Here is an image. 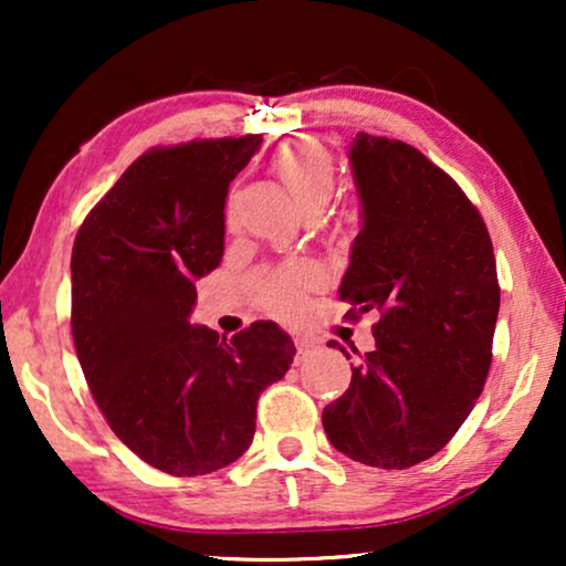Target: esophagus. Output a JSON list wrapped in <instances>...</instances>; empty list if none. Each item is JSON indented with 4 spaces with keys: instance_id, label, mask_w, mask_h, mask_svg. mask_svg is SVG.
<instances>
[{
    "instance_id": "34e87169",
    "label": "esophagus",
    "mask_w": 566,
    "mask_h": 566,
    "mask_svg": "<svg viewBox=\"0 0 566 566\" xmlns=\"http://www.w3.org/2000/svg\"><path fill=\"white\" fill-rule=\"evenodd\" d=\"M293 343H296L298 355H306V353L314 347V343H312V339H308V337H296V339H293Z\"/></svg>"
}]
</instances>
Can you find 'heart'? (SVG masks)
<instances>
[{
    "instance_id": "obj_1",
    "label": "heart",
    "mask_w": 566,
    "mask_h": 566,
    "mask_svg": "<svg viewBox=\"0 0 566 566\" xmlns=\"http://www.w3.org/2000/svg\"><path fill=\"white\" fill-rule=\"evenodd\" d=\"M273 167L285 190L296 198L301 208L327 206L335 188V169L329 154L319 144L293 142L275 151ZM319 281L314 268H285L260 277V298L277 314H293L304 304V291Z\"/></svg>"
}]
</instances>
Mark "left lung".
I'll return each mask as SVG.
<instances>
[{"label": "left lung", "instance_id": "8db88e82", "mask_svg": "<svg viewBox=\"0 0 566 566\" xmlns=\"http://www.w3.org/2000/svg\"><path fill=\"white\" fill-rule=\"evenodd\" d=\"M347 157L360 231L339 298L353 314L378 312L376 350L322 424L347 459L407 469L455 436L484 389L497 265L482 216L415 146L355 134Z\"/></svg>", "mask_w": 566, "mask_h": 566}]
</instances>
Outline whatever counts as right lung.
<instances>
[{"label":"right lung","mask_w":566,"mask_h":566,"mask_svg":"<svg viewBox=\"0 0 566 566\" xmlns=\"http://www.w3.org/2000/svg\"><path fill=\"white\" fill-rule=\"evenodd\" d=\"M262 136L138 157L84 219L72 252V335L111 430L149 467L200 476L252 443L258 399L293 339L254 322L231 339L190 324L196 281L223 258V206Z\"/></svg>","instance_id":"obj_1"}]
</instances>
